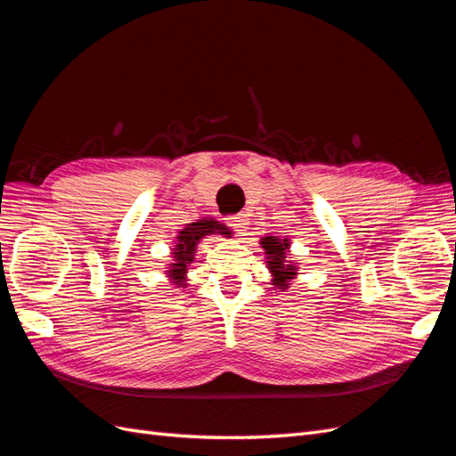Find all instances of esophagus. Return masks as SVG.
Segmentation results:
<instances>
[{"label": "esophagus", "instance_id": "obj_1", "mask_svg": "<svg viewBox=\"0 0 456 456\" xmlns=\"http://www.w3.org/2000/svg\"><path fill=\"white\" fill-rule=\"evenodd\" d=\"M247 224H249V220H247L245 215H236L228 220V226L238 233H243L247 230Z\"/></svg>", "mask_w": 456, "mask_h": 456}]
</instances>
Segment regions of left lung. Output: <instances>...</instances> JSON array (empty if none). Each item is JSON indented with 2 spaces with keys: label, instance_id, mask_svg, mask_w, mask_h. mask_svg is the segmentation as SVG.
<instances>
[{
  "label": "left lung",
  "instance_id": "obj_1",
  "mask_svg": "<svg viewBox=\"0 0 456 456\" xmlns=\"http://www.w3.org/2000/svg\"><path fill=\"white\" fill-rule=\"evenodd\" d=\"M260 245L265 247V251L268 255V268L273 273V285L280 289H287L289 281L297 275V268L285 262V256L289 253V240L281 241L275 236H268L260 241Z\"/></svg>",
  "mask_w": 456,
  "mask_h": 456
}]
</instances>
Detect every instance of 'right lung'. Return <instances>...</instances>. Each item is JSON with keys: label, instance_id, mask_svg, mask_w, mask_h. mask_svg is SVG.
Here are the masks:
<instances>
[{"label": "right lung", "instance_id": "obj_1", "mask_svg": "<svg viewBox=\"0 0 456 456\" xmlns=\"http://www.w3.org/2000/svg\"><path fill=\"white\" fill-rule=\"evenodd\" d=\"M213 232H218L223 233V226H220L218 223H215V220H201V223H194V224H188L181 233H178V243L175 245L176 249L173 253L175 256V265H171V270H169V275L175 280V283L178 287H184L186 283V266L190 265L191 260H194V253H196V245L198 241L207 236V233H213Z\"/></svg>", "mask_w": 456, "mask_h": 456}]
</instances>
